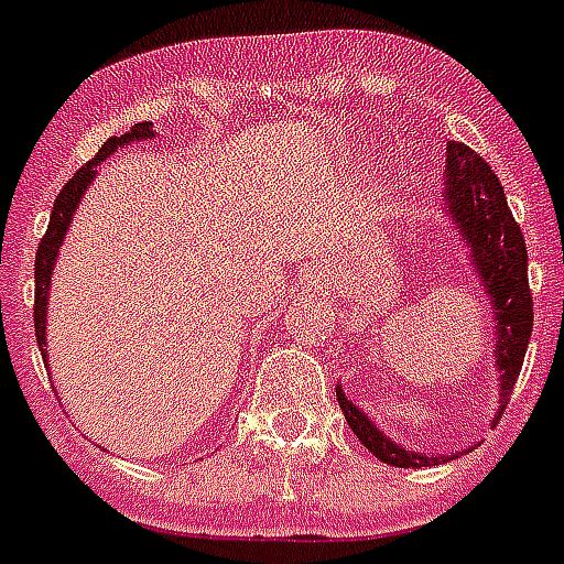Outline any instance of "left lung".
I'll return each mask as SVG.
<instances>
[{
  "label": "left lung",
  "instance_id": "obj_1",
  "mask_svg": "<svg viewBox=\"0 0 564 564\" xmlns=\"http://www.w3.org/2000/svg\"><path fill=\"white\" fill-rule=\"evenodd\" d=\"M442 202L471 251V269L477 272V281L495 310V345L491 348H495V369L500 377L498 403L503 412L512 386L521 375L527 343L533 334V295H530V283H527L524 234L518 228L503 187L489 163L474 149H468L465 143H454V140L447 143ZM336 401L343 406L354 436L360 438L380 463L398 465V468H424V465H438L447 459L442 454H415L410 447L392 442L357 403L345 398L343 386H336Z\"/></svg>",
  "mask_w": 564,
  "mask_h": 564
}]
</instances>
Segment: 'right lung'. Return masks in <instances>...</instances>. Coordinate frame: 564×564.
<instances>
[{
  "label": "right lung",
  "instance_id": "right-lung-1",
  "mask_svg": "<svg viewBox=\"0 0 564 564\" xmlns=\"http://www.w3.org/2000/svg\"><path fill=\"white\" fill-rule=\"evenodd\" d=\"M152 122H137V126L131 128V131H126L122 137H110L108 143L99 149V154H96L90 163H84L82 170L66 181V187L57 193L52 216H48V228L46 234H43V239H40L37 257H34V334H37V345L43 357H46V310L48 286H52V269H55L57 248L64 242L66 228H69V221H73L75 216V207H78V202H82L87 187H90V181L99 175V163L105 161V158H110V154L117 152L119 145L134 143V140H152Z\"/></svg>",
  "mask_w": 564,
  "mask_h": 564
}]
</instances>
